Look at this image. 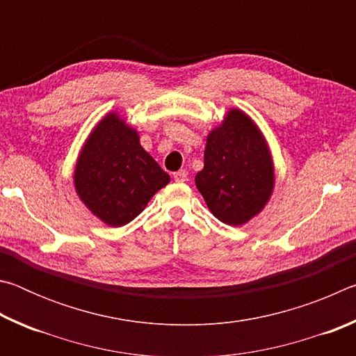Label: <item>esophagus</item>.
<instances>
[{"label":"esophagus","instance_id":"esophagus-1","mask_svg":"<svg viewBox=\"0 0 356 356\" xmlns=\"http://www.w3.org/2000/svg\"><path fill=\"white\" fill-rule=\"evenodd\" d=\"M172 177H174V180H176V182H185V180L188 179V172H186L185 170H180L177 172H174Z\"/></svg>","mask_w":356,"mask_h":356}]
</instances>
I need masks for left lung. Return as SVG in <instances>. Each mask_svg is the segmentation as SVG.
Listing matches in <instances>:
<instances>
[{"mask_svg": "<svg viewBox=\"0 0 356 356\" xmlns=\"http://www.w3.org/2000/svg\"><path fill=\"white\" fill-rule=\"evenodd\" d=\"M195 180L210 212L229 226L261 212L273 190V165L261 131L245 113L229 111L209 135L204 170Z\"/></svg>", "mask_w": 356, "mask_h": 356, "instance_id": "left-lung-1", "label": "left lung"}]
</instances>
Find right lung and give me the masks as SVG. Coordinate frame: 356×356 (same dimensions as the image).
<instances>
[{"instance_id": "1", "label": "right lung", "mask_w": 356, "mask_h": 356, "mask_svg": "<svg viewBox=\"0 0 356 356\" xmlns=\"http://www.w3.org/2000/svg\"><path fill=\"white\" fill-rule=\"evenodd\" d=\"M81 201L108 226L135 220L170 176L141 147L135 130L108 114L88 138L75 170Z\"/></svg>"}]
</instances>
